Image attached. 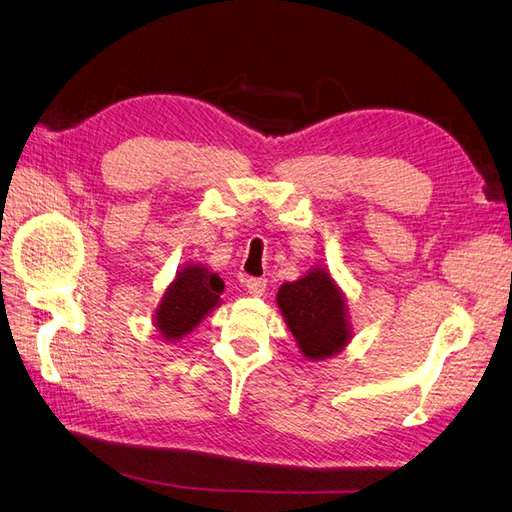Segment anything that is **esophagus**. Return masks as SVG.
Wrapping results in <instances>:
<instances>
[{
	"mask_svg": "<svg viewBox=\"0 0 512 512\" xmlns=\"http://www.w3.org/2000/svg\"><path fill=\"white\" fill-rule=\"evenodd\" d=\"M247 290H250V295H256V297L265 295L267 280L265 278H250L247 280Z\"/></svg>",
	"mask_w": 512,
	"mask_h": 512,
	"instance_id": "1",
	"label": "esophagus"
}]
</instances>
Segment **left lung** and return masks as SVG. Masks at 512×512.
Instances as JSON below:
<instances>
[{
  "label": "left lung",
  "mask_w": 512,
  "mask_h": 512,
  "mask_svg": "<svg viewBox=\"0 0 512 512\" xmlns=\"http://www.w3.org/2000/svg\"><path fill=\"white\" fill-rule=\"evenodd\" d=\"M278 306L306 357H331L349 342L344 297L327 271L314 269L306 278L282 284Z\"/></svg>",
  "instance_id": "obj_1"
}]
</instances>
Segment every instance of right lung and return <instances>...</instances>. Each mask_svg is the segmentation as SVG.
Masks as SVG:
<instances>
[{
  "mask_svg": "<svg viewBox=\"0 0 512 512\" xmlns=\"http://www.w3.org/2000/svg\"><path fill=\"white\" fill-rule=\"evenodd\" d=\"M222 290L224 280L200 265L178 271L155 316L165 340H178L189 334L217 306Z\"/></svg>",
  "mask_w": 512,
  "mask_h": 512,
  "instance_id": "1",
  "label": "right lung"
}]
</instances>
